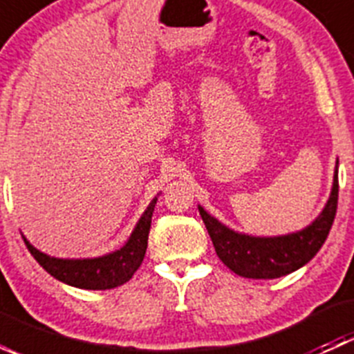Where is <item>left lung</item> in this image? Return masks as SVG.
Wrapping results in <instances>:
<instances>
[{
  "instance_id": "left-lung-1",
  "label": "left lung",
  "mask_w": 354,
  "mask_h": 354,
  "mask_svg": "<svg viewBox=\"0 0 354 354\" xmlns=\"http://www.w3.org/2000/svg\"><path fill=\"white\" fill-rule=\"evenodd\" d=\"M339 178L334 174V187L326 209L319 217L298 233L288 236L255 238L238 234L198 207L217 257L234 274L248 279H276L308 263L326 243L337 210Z\"/></svg>"
}]
</instances>
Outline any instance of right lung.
<instances>
[{
	"instance_id": "1",
	"label": "right lung",
	"mask_w": 354,
	"mask_h": 354,
	"mask_svg": "<svg viewBox=\"0 0 354 354\" xmlns=\"http://www.w3.org/2000/svg\"><path fill=\"white\" fill-rule=\"evenodd\" d=\"M156 200L149 203L147 210L140 217L138 224L135 226L130 240L123 248L109 255L99 257V259H84V260H63L41 253L34 246L27 245L28 252L32 253L39 266L48 270L53 277L62 283L82 289H113L124 284L131 279L137 269L140 267L145 257L149 240V230H151L152 212H154Z\"/></svg>"
}]
</instances>
